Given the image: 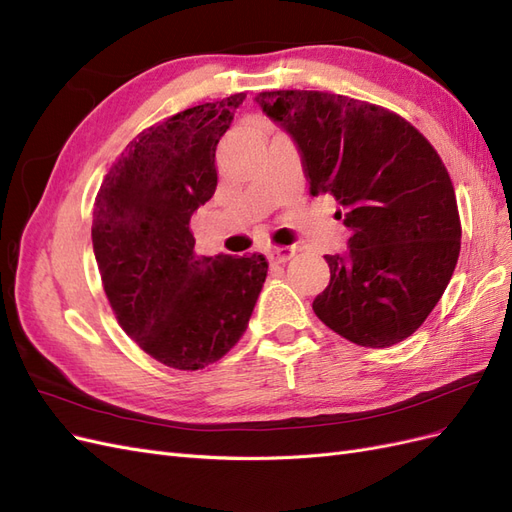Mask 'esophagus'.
<instances>
[{"label":"esophagus","mask_w":512,"mask_h":512,"mask_svg":"<svg viewBox=\"0 0 512 512\" xmlns=\"http://www.w3.org/2000/svg\"><path fill=\"white\" fill-rule=\"evenodd\" d=\"M292 256H294V250H290V247H275V250L269 252V260L273 265H284V262H288Z\"/></svg>","instance_id":"1"}]
</instances>
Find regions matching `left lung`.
<instances>
[{"mask_svg":"<svg viewBox=\"0 0 512 512\" xmlns=\"http://www.w3.org/2000/svg\"><path fill=\"white\" fill-rule=\"evenodd\" d=\"M297 141L312 196L337 200L350 252L324 256L331 282L316 316L356 346L404 342L451 282L461 220L438 151L401 115L329 91H260Z\"/></svg>","mask_w":512,"mask_h":512,"instance_id":"1","label":"left lung"}]
</instances>
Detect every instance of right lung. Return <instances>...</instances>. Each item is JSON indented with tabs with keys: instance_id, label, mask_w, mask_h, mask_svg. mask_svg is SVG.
<instances>
[{
	"instance_id": "right-lung-1",
	"label": "right lung",
	"mask_w": 512,
	"mask_h": 512,
	"mask_svg": "<svg viewBox=\"0 0 512 512\" xmlns=\"http://www.w3.org/2000/svg\"><path fill=\"white\" fill-rule=\"evenodd\" d=\"M245 94L205 102L138 134L108 168L91 241L119 327L166 367L203 369L247 329L269 262L194 252L192 213L218 188L215 147Z\"/></svg>"
}]
</instances>
